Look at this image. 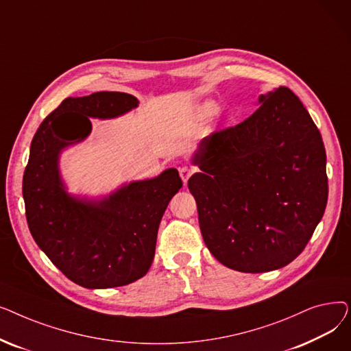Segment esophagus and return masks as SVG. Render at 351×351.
<instances>
[{"instance_id":"1","label":"esophagus","mask_w":351,"mask_h":351,"mask_svg":"<svg viewBox=\"0 0 351 351\" xmlns=\"http://www.w3.org/2000/svg\"><path fill=\"white\" fill-rule=\"evenodd\" d=\"M195 171H196V169L193 168V166H189V165L182 166V168L179 169V175H180L183 183H186V182L189 180V178L195 173Z\"/></svg>"}]
</instances>
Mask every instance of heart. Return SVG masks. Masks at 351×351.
<instances>
[{
    "instance_id": "obj_1",
    "label": "heart",
    "mask_w": 351,
    "mask_h": 351,
    "mask_svg": "<svg viewBox=\"0 0 351 351\" xmlns=\"http://www.w3.org/2000/svg\"><path fill=\"white\" fill-rule=\"evenodd\" d=\"M215 109H216L215 104H210V102H208V104L205 105V112H206V114H212V112H215Z\"/></svg>"
}]
</instances>
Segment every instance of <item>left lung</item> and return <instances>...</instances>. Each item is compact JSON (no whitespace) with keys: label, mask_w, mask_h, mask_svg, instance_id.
<instances>
[{"label":"left lung","mask_w":351,"mask_h":351,"mask_svg":"<svg viewBox=\"0 0 351 351\" xmlns=\"http://www.w3.org/2000/svg\"><path fill=\"white\" fill-rule=\"evenodd\" d=\"M236 126L206 136L188 188L204 241L229 269L263 273L303 252L323 217L326 149L302 101L280 86Z\"/></svg>","instance_id":"1"}]
</instances>
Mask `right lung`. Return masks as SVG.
<instances>
[{
  "mask_svg": "<svg viewBox=\"0 0 351 351\" xmlns=\"http://www.w3.org/2000/svg\"><path fill=\"white\" fill-rule=\"evenodd\" d=\"M136 106L138 99L125 92L66 98L31 142L23 179L29 232L49 261L82 287H118L143 278L154 262L160 219L182 188L178 171L171 168L101 200L65 191L58 168L62 149L90 134L89 118H117Z\"/></svg>",
  "mask_w": 351,
  "mask_h": 351,
  "instance_id": "obj_1",
  "label": "right lung"
}]
</instances>
